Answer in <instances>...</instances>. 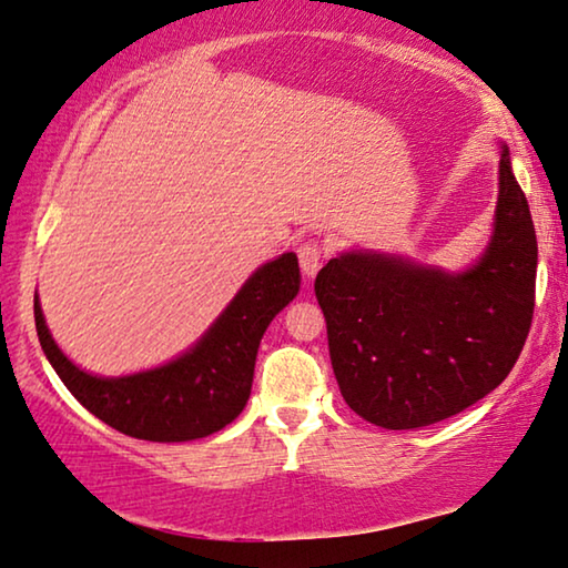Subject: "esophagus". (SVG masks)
<instances>
[{"label":"esophagus","instance_id":"1","mask_svg":"<svg viewBox=\"0 0 568 568\" xmlns=\"http://www.w3.org/2000/svg\"><path fill=\"white\" fill-rule=\"evenodd\" d=\"M321 260H323V247L318 242H305V245L298 247V263L305 277H313L318 273Z\"/></svg>","mask_w":568,"mask_h":568}]
</instances>
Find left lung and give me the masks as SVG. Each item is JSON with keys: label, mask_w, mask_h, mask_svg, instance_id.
<instances>
[{"label": "left lung", "mask_w": 568, "mask_h": 568, "mask_svg": "<svg viewBox=\"0 0 568 568\" xmlns=\"http://www.w3.org/2000/svg\"><path fill=\"white\" fill-rule=\"evenodd\" d=\"M538 245L524 189L500 143L498 204L483 255L465 270L348 250L316 277L341 394L384 429L443 422L490 394L524 351Z\"/></svg>", "instance_id": "1"}]
</instances>
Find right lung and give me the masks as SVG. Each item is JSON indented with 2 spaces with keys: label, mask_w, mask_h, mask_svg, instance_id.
<instances>
[{
  "label": "right lung",
  "mask_w": 568,
  "mask_h": 568,
  "mask_svg": "<svg viewBox=\"0 0 568 568\" xmlns=\"http://www.w3.org/2000/svg\"><path fill=\"white\" fill-rule=\"evenodd\" d=\"M301 291L295 252L252 273L202 338L171 362L125 376H98L62 354L34 295V326L48 362L83 407L123 435L189 443L214 435L245 409L270 321Z\"/></svg>",
  "instance_id": "right-lung-1"
}]
</instances>
